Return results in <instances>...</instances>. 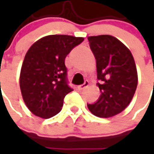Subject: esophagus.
Returning a JSON list of instances; mask_svg holds the SVG:
<instances>
[{
  "mask_svg": "<svg viewBox=\"0 0 154 154\" xmlns=\"http://www.w3.org/2000/svg\"><path fill=\"white\" fill-rule=\"evenodd\" d=\"M89 85H90L89 81H88V80H86V81H85V83H84L83 85H80V86H78V88H79L80 90H84V89H86V87L89 86Z\"/></svg>",
  "mask_w": 154,
  "mask_h": 154,
  "instance_id": "obj_1",
  "label": "esophagus"
}]
</instances>
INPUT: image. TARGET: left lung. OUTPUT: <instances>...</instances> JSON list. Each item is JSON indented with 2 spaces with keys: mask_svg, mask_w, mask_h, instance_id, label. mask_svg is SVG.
I'll list each match as a JSON object with an SVG mask.
<instances>
[{
  "mask_svg": "<svg viewBox=\"0 0 154 154\" xmlns=\"http://www.w3.org/2000/svg\"><path fill=\"white\" fill-rule=\"evenodd\" d=\"M88 41L97 62V86L101 94L87 107L98 117H111L121 113L134 95L138 84L135 62L130 51L115 37L92 36Z\"/></svg>",
  "mask_w": 154,
  "mask_h": 154,
  "instance_id": "1",
  "label": "left lung"
}]
</instances>
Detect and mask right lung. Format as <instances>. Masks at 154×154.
Listing matches in <instances>:
<instances>
[{
    "label": "right lung",
    "mask_w": 154,
    "mask_h": 154,
    "mask_svg": "<svg viewBox=\"0 0 154 154\" xmlns=\"http://www.w3.org/2000/svg\"><path fill=\"white\" fill-rule=\"evenodd\" d=\"M83 40L49 35L28 50L21 67L20 86L24 102L35 116L47 119L62 110L65 96L73 91L67 84L65 58Z\"/></svg>",
    "instance_id": "right-lung-1"
}]
</instances>
